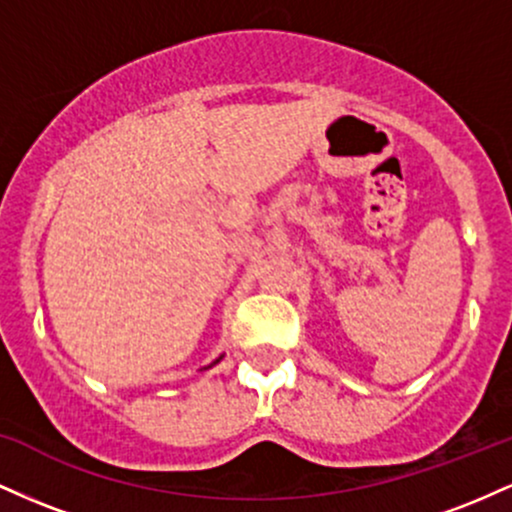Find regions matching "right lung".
<instances>
[{
    "mask_svg": "<svg viewBox=\"0 0 512 512\" xmlns=\"http://www.w3.org/2000/svg\"><path fill=\"white\" fill-rule=\"evenodd\" d=\"M221 358H223V356H219V358H216V361H214V363H219V361H221ZM214 363H211V366H214ZM211 366H209V368H211Z\"/></svg>",
    "mask_w": 512,
    "mask_h": 512,
    "instance_id": "obj_1",
    "label": "right lung"
}]
</instances>
